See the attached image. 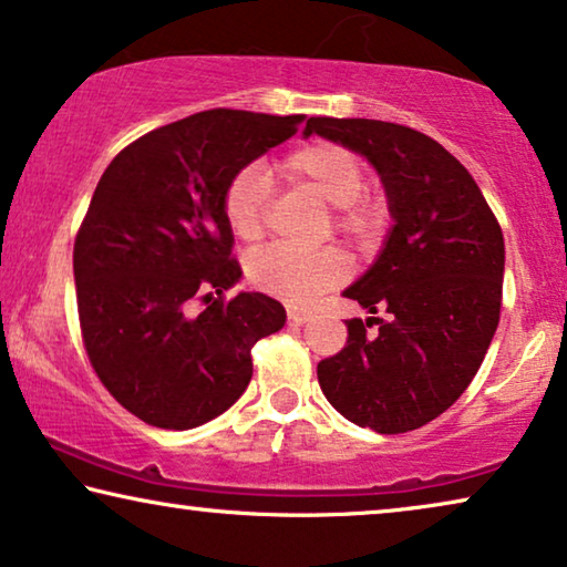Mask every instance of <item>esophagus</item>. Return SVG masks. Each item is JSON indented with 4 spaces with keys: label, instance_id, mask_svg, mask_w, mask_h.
Instances as JSON below:
<instances>
[{
    "label": "esophagus",
    "instance_id": "esophagus-1",
    "mask_svg": "<svg viewBox=\"0 0 567 567\" xmlns=\"http://www.w3.org/2000/svg\"><path fill=\"white\" fill-rule=\"evenodd\" d=\"M308 318H310V316H308L306 310H298V308L287 310V326H302Z\"/></svg>",
    "mask_w": 567,
    "mask_h": 567
}]
</instances>
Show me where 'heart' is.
Instances as JSON below:
<instances>
[{
	"label": "heart",
	"mask_w": 567,
	"mask_h": 567,
	"mask_svg": "<svg viewBox=\"0 0 567 567\" xmlns=\"http://www.w3.org/2000/svg\"><path fill=\"white\" fill-rule=\"evenodd\" d=\"M277 177L290 188L310 190L331 206L333 231L349 241L369 244L382 234L386 208L367 188V167L349 147L336 142H310L287 155ZM224 218L241 241H257L267 231L269 181L259 165H247L226 185ZM247 277L257 290L292 306L308 302L349 277V257L338 247L298 251L269 247L247 261Z\"/></svg>",
	"instance_id": "obj_1"
}]
</instances>
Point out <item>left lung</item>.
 <instances>
[{
  "instance_id": "obj_1",
  "label": "left lung",
  "mask_w": 567,
  "mask_h": 567,
  "mask_svg": "<svg viewBox=\"0 0 567 567\" xmlns=\"http://www.w3.org/2000/svg\"><path fill=\"white\" fill-rule=\"evenodd\" d=\"M312 132L369 157L394 216L374 267L343 292L386 318L346 320V346L318 364L320 390L353 425L417 430L466 392L499 326L502 226L466 167L412 126L310 116Z\"/></svg>"
}]
</instances>
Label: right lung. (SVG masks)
I'll return each instance as SVG.
<instances>
[{
    "label": "right lung",
    "instance_id": "add662e5",
    "mask_svg": "<svg viewBox=\"0 0 567 567\" xmlns=\"http://www.w3.org/2000/svg\"><path fill=\"white\" fill-rule=\"evenodd\" d=\"M300 122L208 109L142 134L101 175L73 244L81 338L101 384L147 425L190 430L229 410L255 343L285 326L267 295L226 298L241 267L221 198Z\"/></svg>",
    "mask_w": 567,
    "mask_h": 567
}]
</instances>
